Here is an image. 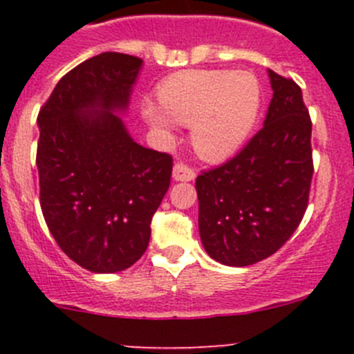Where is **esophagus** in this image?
<instances>
[{"instance_id": "obj_1", "label": "esophagus", "mask_w": 354, "mask_h": 354, "mask_svg": "<svg viewBox=\"0 0 354 354\" xmlns=\"http://www.w3.org/2000/svg\"><path fill=\"white\" fill-rule=\"evenodd\" d=\"M173 178L176 181H192L195 178V169L194 167L187 166L183 162L174 164L173 167Z\"/></svg>"}]
</instances>
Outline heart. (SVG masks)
Wrapping results in <instances>:
<instances>
[{
  "label": "heart",
  "mask_w": 354,
  "mask_h": 354,
  "mask_svg": "<svg viewBox=\"0 0 354 354\" xmlns=\"http://www.w3.org/2000/svg\"><path fill=\"white\" fill-rule=\"evenodd\" d=\"M162 108L174 121L192 127V144L207 160L233 156L259 120L262 87L248 71L188 70L167 77L159 87ZM144 116L169 130L171 120L157 106L144 104Z\"/></svg>",
  "instance_id": "obj_1"
}]
</instances>
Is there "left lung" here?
<instances>
[{"instance_id": "left-lung-1", "label": "left lung", "mask_w": 354, "mask_h": 354, "mask_svg": "<svg viewBox=\"0 0 354 354\" xmlns=\"http://www.w3.org/2000/svg\"><path fill=\"white\" fill-rule=\"evenodd\" d=\"M269 77L274 94L263 127L195 181L203 248L224 266H252L276 253L308 207L312 120L299 85L272 70Z\"/></svg>"}]
</instances>
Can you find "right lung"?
<instances>
[{"label":"right lung","instance_id":"1","mask_svg":"<svg viewBox=\"0 0 354 354\" xmlns=\"http://www.w3.org/2000/svg\"><path fill=\"white\" fill-rule=\"evenodd\" d=\"M142 59L101 53L70 70L39 111V200L59 248L91 272L133 266L171 183L173 157L133 142L128 106Z\"/></svg>","mask_w":354,"mask_h":354}]
</instances>
